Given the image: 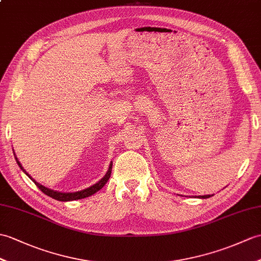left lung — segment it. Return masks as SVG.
Instances as JSON below:
<instances>
[{
    "label": "left lung",
    "instance_id": "1",
    "mask_svg": "<svg viewBox=\"0 0 261 261\" xmlns=\"http://www.w3.org/2000/svg\"><path fill=\"white\" fill-rule=\"evenodd\" d=\"M214 195H205V196H198V197H196V198H200V199H207V198H210V197H213Z\"/></svg>",
    "mask_w": 261,
    "mask_h": 261
}]
</instances>
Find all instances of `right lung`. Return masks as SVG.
I'll use <instances>...</instances> for the list:
<instances>
[{"instance_id": "add662e5", "label": "right lung", "mask_w": 261, "mask_h": 261, "mask_svg": "<svg viewBox=\"0 0 261 261\" xmlns=\"http://www.w3.org/2000/svg\"><path fill=\"white\" fill-rule=\"evenodd\" d=\"M14 154H15V153H14ZM15 160H16L17 165H19V167L21 168V170H22L24 173H25L30 179H31V180L33 181V182L36 185V187H38L42 192L45 193V195L48 196V197H51V198L56 199V200H59V201H73V200L83 199V198H87V197H90V196L94 195L95 192H98L100 189H102V188L105 187V185L108 182L109 178H110L111 171H112V161H111V162H110V166H109L108 171H107V173L105 174V177H103L102 179H100V180L98 181V182L94 184L93 186H91V187L87 188V189H83V190H80V191H75V192H61V191H57V190L48 189V188H46V187H44V186H42V185L39 184V182H36V181L31 177V175H30L25 170H24V168L22 167V165L20 163L19 159H17L16 156H15Z\"/></svg>"}]
</instances>
